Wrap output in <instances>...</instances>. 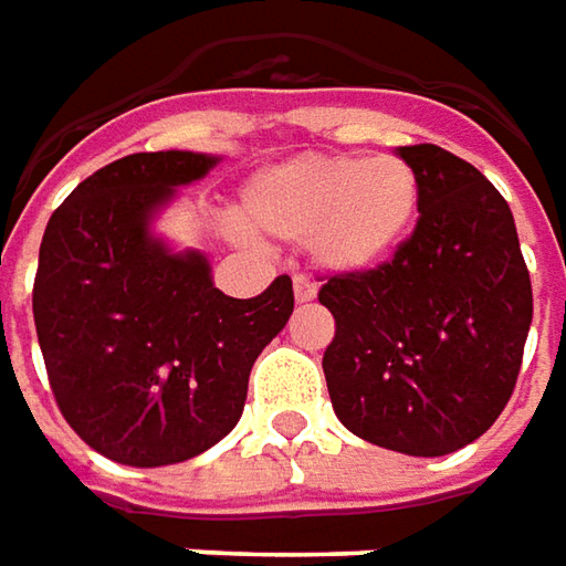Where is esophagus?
<instances>
[{
  "mask_svg": "<svg viewBox=\"0 0 566 566\" xmlns=\"http://www.w3.org/2000/svg\"><path fill=\"white\" fill-rule=\"evenodd\" d=\"M294 297H297V303L315 300V282H310L306 275H294Z\"/></svg>",
  "mask_w": 566,
  "mask_h": 566,
  "instance_id": "esophagus-1",
  "label": "esophagus"
}]
</instances>
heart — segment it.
Wrapping results in <instances>:
<instances>
[{"instance_id": "1", "label": "heart", "mask_w": 566, "mask_h": 566, "mask_svg": "<svg viewBox=\"0 0 566 566\" xmlns=\"http://www.w3.org/2000/svg\"><path fill=\"white\" fill-rule=\"evenodd\" d=\"M418 213L421 179L409 160L303 154L253 172L234 222L256 238L310 241L325 269L365 272L409 241Z\"/></svg>"}]
</instances>
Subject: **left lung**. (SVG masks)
Wrapping results in <instances>:
<instances>
[{"label": "left lung", "instance_id": "left-lung-1", "mask_svg": "<svg viewBox=\"0 0 566 566\" xmlns=\"http://www.w3.org/2000/svg\"><path fill=\"white\" fill-rule=\"evenodd\" d=\"M421 217L394 260L332 275L325 380L340 424L406 455H449L493 428L521 375L533 287L509 201L440 145H406Z\"/></svg>", "mask_w": 566, "mask_h": 566}]
</instances>
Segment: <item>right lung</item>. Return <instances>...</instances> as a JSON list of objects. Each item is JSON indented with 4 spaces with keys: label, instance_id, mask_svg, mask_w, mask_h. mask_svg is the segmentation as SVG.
<instances>
[{
    "label": "right lung",
    "instance_id": "1",
    "mask_svg": "<svg viewBox=\"0 0 566 566\" xmlns=\"http://www.w3.org/2000/svg\"><path fill=\"white\" fill-rule=\"evenodd\" d=\"M195 151L107 164L67 195L40 244L33 322L64 421L105 459L160 468L201 455L238 424L248 378L294 313L279 275L226 297L198 251L172 253L154 213L217 167Z\"/></svg>",
    "mask_w": 566,
    "mask_h": 566
}]
</instances>
